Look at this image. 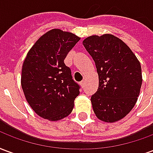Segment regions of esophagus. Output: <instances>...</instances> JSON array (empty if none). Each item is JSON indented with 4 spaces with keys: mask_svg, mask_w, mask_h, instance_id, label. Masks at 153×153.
I'll use <instances>...</instances> for the list:
<instances>
[{
    "mask_svg": "<svg viewBox=\"0 0 153 153\" xmlns=\"http://www.w3.org/2000/svg\"><path fill=\"white\" fill-rule=\"evenodd\" d=\"M79 84H80V86L82 87V88H83V87H84V84H85V81H84V80H83V81H81Z\"/></svg>",
    "mask_w": 153,
    "mask_h": 153,
    "instance_id": "esophagus-1",
    "label": "esophagus"
}]
</instances>
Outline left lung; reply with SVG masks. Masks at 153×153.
<instances>
[{
  "label": "left lung",
  "mask_w": 153,
  "mask_h": 153,
  "mask_svg": "<svg viewBox=\"0 0 153 153\" xmlns=\"http://www.w3.org/2000/svg\"><path fill=\"white\" fill-rule=\"evenodd\" d=\"M95 61L99 85L91 97L100 120L119 121L138 101L143 82L141 65L128 45L112 34L92 35L83 41Z\"/></svg>",
  "instance_id": "obj_1"
}]
</instances>
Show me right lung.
Instances as JSON below:
<instances>
[{
	"label": "right lung",
	"mask_w": 153,
	"mask_h": 153,
	"mask_svg": "<svg viewBox=\"0 0 153 153\" xmlns=\"http://www.w3.org/2000/svg\"><path fill=\"white\" fill-rule=\"evenodd\" d=\"M79 37L58 28L38 38L23 63L21 87L34 112L50 121L65 118L73 111L79 86L64 60Z\"/></svg>",
	"instance_id": "obj_1"
}]
</instances>
